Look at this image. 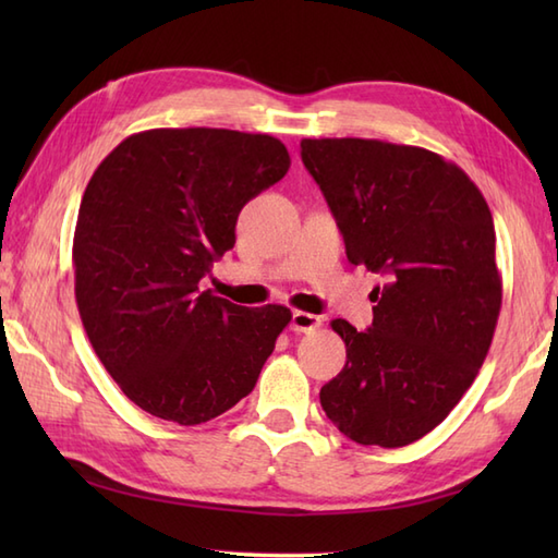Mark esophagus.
I'll use <instances>...</instances> for the list:
<instances>
[{
	"instance_id": "1",
	"label": "esophagus",
	"mask_w": 558,
	"mask_h": 558,
	"mask_svg": "<svg viewBox=\"0 0 558 558\" xmlns=\"http://www.w3.org/2000/svg\"><path fill=\"white\" fill-rule=\"evenodd\" d=\"M318 326H322V318L310 312H294L290 318V328L298 330V333H310V330H316Z\"/></svg>"
}]
</instances>
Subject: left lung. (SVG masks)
<instances>
[{
	"label": "left lung",
	"mask_w": 558,
	"mask_h": 558,
	"mask_svg": "<svg viewBox=\"0 0 558 558\" xmlns=\"http://www.w3.org/2000/svg\"><path fill=\"white\" fill-rule=\"evenodd\" d=\"M350 264L384 276L366 330L330 322L348 362L318 398L362 446L400 448L475 381L501 312L492 210L456 162L378 138H304Z\"/></svg>",
	"instance_id": "left-lung-1"
}]
</instances>
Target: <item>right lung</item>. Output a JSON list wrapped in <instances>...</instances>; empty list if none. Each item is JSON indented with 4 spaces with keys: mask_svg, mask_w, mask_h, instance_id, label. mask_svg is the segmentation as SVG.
Instances as JSON below:
<instances>
[{
    "mask_svg": "<svg viewBox=\"0 0 558 558\" xmlns=\"http://www.w3.org/2000/svg\"><path fill=\"white\" fill-rule=\"evenodd\" d=\"M290 153L268 134L148 129L126 136L83 192L76 304L105 369L153 417L204 424L256 386L290 310L198 290L234 246L246 201L280 182Z\"/></svg>",
    "mask_w": 558,
    "mask_h": 558,
    "instance_id": "obj_1",
    "label": "right lung"
}]
</instances>
